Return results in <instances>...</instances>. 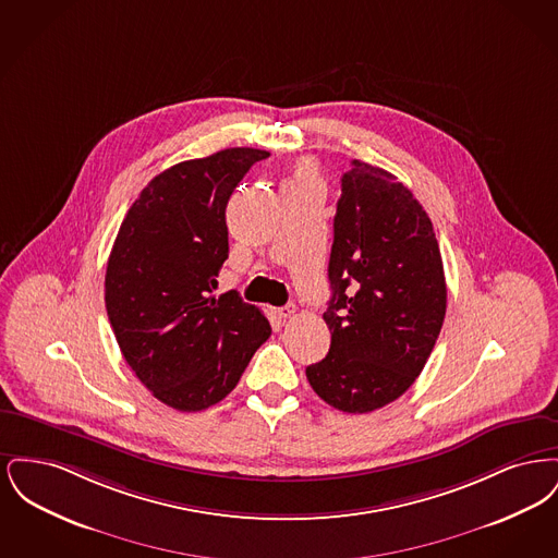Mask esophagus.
<instances>
[{
    "mask_svg": "<svg viewBox=\"0 0 558 558\" xmlns=\"http://www.w3.org/2000/svg\"><path fill=\"white\" fill-rule=\"evenodd\" d=\"M274 316L280 319V322H287V319H291L294 316V305H284V307H278V310H274Z\"/></svg>",
    "mask_w": 558,
    "mask_h": 558,
    "instance_id": "34e87169",
    "label": "esophagus"
}]
</instances>
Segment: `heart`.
<instances>
[{"label":"heart","mask_w":558,"mask_h":558,"mask_svg":"<svg viewBox=\"0 0 558 558\" xmlns=\"http://www.w3.org/2000/svg\"><path fill=\"white\" fill-rule=\"evenodd\" d=\"M292 186H301V184H316V173H314V167L312 165H301L299 169H296V175H294V180L291 182ZM289 184V186H291Z\"/></svg>","instance_id":"1"}]
</instances>
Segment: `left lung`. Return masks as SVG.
<instances>
[{
	"instance_id": "1",
	"label": "left lung",
	"mask_w": 558,
	"mask_h": 558,
	"mask_svg": "<svg viewBox=\"0 0 558 558\" xmlns=\"http://www.w3.org/2000/svg\"><path fill=\"white\" fill-rule=\"evenodd\" d=\"M328 280L330 349L305 374L332 408L366 414L412 387L448 303L433 223L393 173L351 160L341 178Z\"/></svg>"
}]
</instances>
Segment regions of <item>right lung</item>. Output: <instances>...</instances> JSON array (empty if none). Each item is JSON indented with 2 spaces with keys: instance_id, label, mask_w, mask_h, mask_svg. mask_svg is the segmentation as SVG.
<instances>
[{
  "instance_id": "right-lung-1",
  "label": "right lung",
  "mask_w": 558,
  "mask_h": 558,
  "mask_svg": "<svg viewBox=\"0 0 558 558\" xmlns=\"http://www.w3.org/2000/svg\"><path fill=\"white\" fill-rule=\"evenodd\" d=\"M269 153L226 148L159 173L125 215L105 301L121 353L153 396L180 412L226 398L271 326L236 291L213 296L228 259L226 207Z\"/></svg>"
}]
</instances>
